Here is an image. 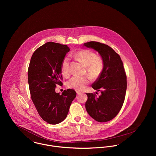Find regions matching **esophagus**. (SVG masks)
Returning a JSON list of instances; mask_svg holds the SVG:
<instances>
[{
	"label": "esophagus",
	"instance_id": "esophagus-1",
	"mask_svg": "<svg viewBox=\"0 0 156 156\" xmlns=\"http://www.w3.org/2000/svg\"><path fill=\"white\" fill-rule=\"evenodd\" d=\"M76 92H77V95H80L81 94H82V92H80V91H77Z\"/></svg>",
	"mask_w": 156,
	"mask_h": 156
}]
</instances>
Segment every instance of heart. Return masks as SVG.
Returning a JSON list of instances; mask_svg holds the SVG:
<instances>
[{"instance_id":"1","label":"heart","mask_w":156,"mask_h":156,"mask_svg":"<svg viewBox=\"0 0 156 156\" xmlns=\"http://www.w3.org/2000/svg\"><path fill=\"white\" fill-rule=\"evenodd\" d=\"M75 57L82 62L87 68V72L92 78H97L101 73L103 64L102 60L97 57L95 53L89 50H81L76 52ZM62 74L67 77L69 74V59L65 58L61 65ZM90 81L89 76H78L72 77L68 82L67 86L77 90H82L85 89Z\"/></svg>"}]
</instances>
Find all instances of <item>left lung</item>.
<instances>
[{
	"label": "left lung",
	"mask_w": 156,
	"mask_h": 156,
	"mask_svg": "<svg viewBox=\"0 0 156 156\" xmlns=\"http://www.w3.org/2000/svg\"><path fill=\"white\" fill-rule=\"evenodd\" d=\"M83 46L97 51L103 64L101 74L92 85L93 89L101 91V95L87 93L86 110L95 121L107 122L118 115L124 101L127 77L123 64L119 55L108 45L90 41Z\"/></svg>",
	"instance_id": "obj_1"
}]
</instances>
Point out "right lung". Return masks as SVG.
I'll list each match as a JSON object with an SVG mask.
<instances>
[{"mask_svg":"<svg viewBox=\"0 0 156 156\" xmlns=\"http://www.w3.org/2000/svg\"><path fill=\"white\" fill-rule=\"evenodd\" d=\"M69 48L67 45L48 42L33 53L28 68V83L32 100L42 119L57 124L67 117L69 106L76 97L74 89L55 92L61 85V65Z\"/></svg>","mask_w":156,"mask_h":156,"instance_id":"add662e5","label":"right lung"}]
</instances>
